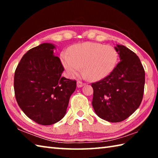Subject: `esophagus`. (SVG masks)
Returning <instances> with one entry per match:
<instances>
[{"label": "esophagus", "instance_id": "34e87169", "mask_svg": "<svg viewBox=\"0 0 158 158\" xmlns=\"http://www.w3.org/2000/svg\"><path fill=\"white\" fill-rule=\"evenodd\" d=\"M84 85H85V83L82 82V81H77V87H78V88H81V87H82Z\"/></svg>", "mask_w": 158, "mask_h": 158}]
</instances>
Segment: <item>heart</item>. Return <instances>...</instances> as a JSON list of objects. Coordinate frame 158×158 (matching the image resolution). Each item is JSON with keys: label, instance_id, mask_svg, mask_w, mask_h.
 <instances>
[{"label": "heart", "instance_id": "b5f03b06", "mask_svg": "<svg viewBox=\"0 0 158 158\" xmlns=\"http://www.w3.org/2000/svg\"><path fill=\"white\" fill-rule=\"evenodd\" d=\"M61 61L67 73L75 77L82 67V74L90 81H97L108 76L116 65L118 53L111 45L95 42L75 44L61 54Z\"/></svg>", "mask_w": 158, "mask_h": 158}]
</instances>
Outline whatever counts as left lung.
<instances>
[{
    "instance_id": "obj_1",
    "label": "left lung",
    "mask_w": 158,
    "mask_h": 158,
    "mask_svg": "<svg viewBox=\"0 0 158 158\" xmlns=\"http://www.w3.org/2000/svg\"><path fill=\"white\" fill-rule=\"evenodd\" d=\"M115 49L120 62L105 78L92 83V105L102 119L118 123L131 116L142 101L145 71L135 53L123 45Z\"/></svg>"
}]
</instances>
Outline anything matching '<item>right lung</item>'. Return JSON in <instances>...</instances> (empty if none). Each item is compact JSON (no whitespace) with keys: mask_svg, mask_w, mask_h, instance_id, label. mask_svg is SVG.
<instances>
[{"mask_svg":"<svg viewBox=\"0 0 158 158\" xmlns=\"http://www.w3.org/2000/svg\"><path fill=\"white\" fill-rule=\"evenodd\" d=\"M55 46L43 43L28 50L16 68L15 98L19 107L37 124L49 125L65 116L76 80L61 76L64 68L53 54Z\"/></svg>","mask_w":158,"mask_h":158,"instance_id":"right-lung-1","label":"right lung"}]
</instances>
